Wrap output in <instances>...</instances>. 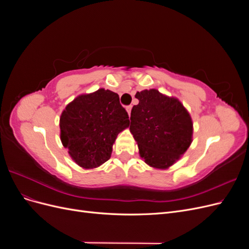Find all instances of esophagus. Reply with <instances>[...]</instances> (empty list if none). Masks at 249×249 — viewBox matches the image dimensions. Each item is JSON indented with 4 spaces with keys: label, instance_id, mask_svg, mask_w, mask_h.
Instances as JSON below:
<instances>
[{
    "label": "esophagus",
    "instance_id": "obj_1",
    "mask_svg": "<svg viewBox=\"0 0 249 249\" xmlns=\"http://www.w3.org/2000/svg\"><path fill=\"white\" fill-rule=\"evenodd\" d=\"M126 111H127V113H129V116L131 115V110H132V106H126Z\"/></svg>",
    "mask_w": 249,
    "mask_h": 249
}]
</instances>
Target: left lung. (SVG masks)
Listing matches in <instances>:
<instances>
[{"label":"left lung","mask_w":249,"mask_h":249,"mask_svg":"<svg viewBox=\"0 0 249 249\" xmlns=\"http://www.w3.org/2000/svg\"><path fill=\"white\" fill-rule=\"evenodd\" d=\"M135 97L139 104L131 111L130 131L140 157L150 167L167 169L192 142L189 112L176 97L164 95L157 89L142 90Z\"/></svg>","instance_id":"1"}]
</instances>
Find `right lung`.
I'll return each instance as SVG.
<instances>
[{"instance_id":"obj_1","label":"right lung","mask_w":249,"mask_h":249,"mask_svg":"<svg viewBox=\"0 0 249 249\" xmlns=\"http://www.w3.org/2000/svg\"><path fill=\"white\" fill-rule=\"evenodd\" d=\"M129 124L118 94L101 88L67 105L60 116V139L79 166L91 169L110 159L117 135Z\"/></svg>"}]
</instances>
